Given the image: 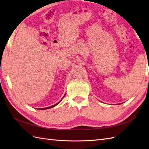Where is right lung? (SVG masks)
Wrapping results in <instances>:
<instances>
[{
  "mask_svg": "<svg viewBox=\"0 0 149 149\" xmlns=\"http://www.w3.org/2000/svg\"><path fill=\"white\" fill-rule=\"evenodd\" d=\"M62 99L61 100H60L59 101V102H58V103H57V104H54V105H53V106H50V107H45V108H40V109H42V110H43V109H50V108H52V107H54V106H57V105H58V104L60 102H61V101L62 100Z\"/></svg>",
  "mask_w": 149,
  "mask_h": 149,
  "instance_id": "1",
  "label": "right lung"
}]
</instances>
